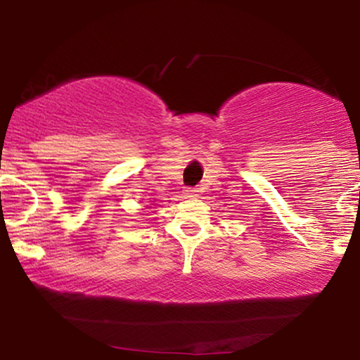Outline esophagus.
Instances as JSON below:
<instances>
[{
  "mask_svg": "<svg viewBox=\"0 0 360 360\" xmlns=\"http://www.w3.org/2000/svg\"><path fill=\"white\" fill-rule=\"evenodd\" d=\"M184 193H185L186 198H191V196L198 195V190H196V188H185Z\"/></svg>",
  "mask_w": 360,
  "mask_h": 360,
  "instance_id": "1",
  "label": "esophagus"
}]
</instances>
